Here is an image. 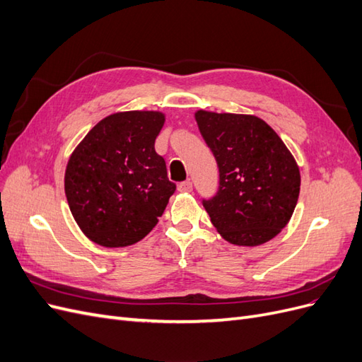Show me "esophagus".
I'll list each match as a JSON object with an SVG mask.
<instances>
[{"label":"esophagus","instance_id":"obj_1","mask_svg":"<svg viewBox=\"0 0 362 362\" xmlns=\"http://www.w3.org/2000/svg\"><path fill=\"white\" fill-rule=\"evenodd\" d=\"M178 190L182 192V193H189L193 190V184L192 181H182L178 184Z\"/></svg>","mask_w":362,"mask_h":362}]
</instances>
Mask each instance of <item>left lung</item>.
I'll use <instances>...</instances> for the list:
<instances>
[{
    "instance_id": "obj_1",
    "label": "left lung",
    "mask_w": 362,
    "mask_h": 362,
    "mask_svg": "<svg viewBox=\"0 0 362 362\" xmlns=\"http://www.w3.org/2000/svg\"><path fill=\"white\" fill-rule=\"evenodd\" d=\"M218 168V189L202 199L226 242L258 246L286 226L298 204L300 173L281 137L250 115H194Z\"/></svg>"
}]
</instances>
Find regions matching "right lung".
Instances as JSON below:
<instances>
[{
    "instance_id": "obj_1",
    "label": "right lung",
    "mask_w": 362,
    "mask_h": 362,
    "mask_svg": "<svg viewBox=\"0 0 362 362\" xmlns=\"http://www.w3.org/2000/svg\"><path fill=\"white\" fill-rule=\"evenodd\" d=\"M163 124L158 112L115 113L98 122L72 152L64 193L92 242L129 246L158 223L177 189L154 148Z\"/></svg>"
}]
</instances>
